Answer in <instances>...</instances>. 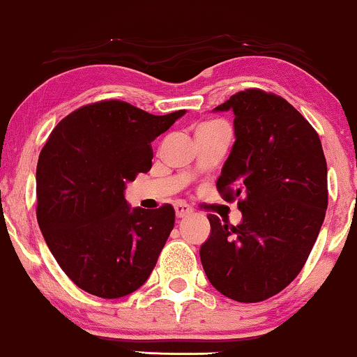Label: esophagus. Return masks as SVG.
Returning <instances> with one entry per match:
<instances>
[{"label":"esophagus","instance_id":"obj_1","mask_svg":"<svg viewBox=\"0 0 357 357\" xmlns=\"http://www.w3.org/2000/svg\"><path fill=\"white\" fill-rule=\"evenodd\" d=\"M192 213H193L192 208H188L187 204H182V203L175 204V216L177 218H187Z\"/></svg>","mask_w":357,"mask_h":357}]
</instances>
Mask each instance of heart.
Listing matches in <instances>:
<instances>
[{
	"mask_svg": "<svg viewBox=\"0 0 357 357\" xmlns=\"http://www.w3.org/2000/svg\"><path fill=\"white\" fill-rule=\"evenodd\" d=\"M218 126H224L221 121H206V123H202L198 126V130H209V128H218Z\"/></svg>",
	"mask_w": 357,
	"mask_h": 357,
	"instance_id": "b5f03b06",
	"label": "heart"
}]
</instances>
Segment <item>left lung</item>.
Returning a JSON list of instances; mask_svg holds the SVG:
<instances>
[{"mask_svg":"<svg viewBox=\"0 0 357 357\" xmlns=\"http://www.w3.org/2000/svg\"><path fill=\"white\" fill-rule=\"evenodd\" d=\"M232 110L234 143L218 178L237 199L238 226L208 214L211 236L199 248L208 280L229 299L261 302L305 265L328 206L326 160L317 131L276 94L245 89L214 112Z\"/></svg>","mask_w":357,"mask_h":357,"instance_id":"obj_1","label":"left lung"}]
</instances>
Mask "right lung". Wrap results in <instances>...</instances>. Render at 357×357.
Returning <instances> with one entry per match:
<instances>
[{"label":"right lung","instance_id":"add662e5","mask_svg":"<svg viewBox=\"0 0 357 357\" xmlns=\"http://www.w3.org/2000/svg\"><path fill=\"white\" fill-rule=\"evenodd\" d=\"M185 115L100 100L65 116L37 162V221L66 276L82 291L119 299L154 270L174 229L170 204L131 209L126 183L153 165L151 143Z\"/></svg>","mask_w":357,"mask_h":357}]
</instances>
